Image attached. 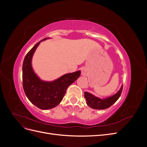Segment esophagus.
<instances>
[{"label": "esophagus", "mask_w": 147, "mask_h": 147, "mask_svg": "<svg viewBox=\"0 0 147 147\" xmlns=\"http://www.w3.org/2000/svg\"><path fill=\"white\" fill-rule=\"evenodd\" d=\"M82 75H83V76H86V75H87V70L86 69H82Z\"/></svg>", "instance_id": "obj_1"}]
</instances>
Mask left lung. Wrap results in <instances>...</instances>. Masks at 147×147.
Returning a JSON list of instances; mask_svg holds the SVG:
<instances>
[{
    "mask_svg": "<svg viewBox=\"0 0 147 147\" xmlns=\"http://www.w3.org/2000/svg\"><path fill=\"white\" fill-rule=\"evenodd\" d=\"M123 86H121L120 90L115 95L104 99H101L99 97H95L94 96L87 92H84V97L86 98V104L90 107L93 109L100 110L107 109L110 107L111 105H112L119 99V96H121Z\"/></svg>",
    "mask_w": 147,
    "mask_h": 147,
    "instance_id": "obj_1",
    "label": "left lung"
}]
</instances>
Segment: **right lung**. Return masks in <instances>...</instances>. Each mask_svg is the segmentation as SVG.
Here are the masks:
<instances>
[{
	"label": "right lung",
	"instance_id": "obj_1",
	"mask_svg": "<svg viewBox=\"0 0 147 147\" xmlns=\"http://www.w3.org/2000/svg\"><path fill=\"white\" fill-rule=\"evenodd\" d=\"M40 42L35 44L24 57L23 64V86L26 96L34 105L40 109L48 110L55 107L60 103L67 88L80 77L81 72L77 71L65 74L51 82L41 80L34 73L31 65L32 56Z\"/></svg>",
	"mask_w": 147,
	"mask_h": 147
}]
</instances>
